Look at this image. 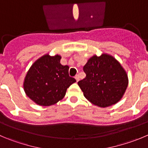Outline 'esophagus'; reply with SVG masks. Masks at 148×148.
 <instances>
[{
	"mask_svg": "<svg viewBox=\"0 0 148 148\" xmlns=\"http://www.w3.org/2000/svg\"><path fill=\"white\" fill-rule=\"evenodd\" d=\"M75 79H76V80H77V82H78L79 80V75L77 74V75L75 76Z\"/></svg>",
	"mask_w": 148,
	"mask_h": 148,
	"instance_id": "esophagus-1",
	"label": "esophagus"
}]
</instances>
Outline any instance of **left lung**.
Returning <instances> with one entry per match:
<instances>
[{
  "label": "left lung",
  "instance_id": "8db88e82",
  "mask_svg": "<svg viewBox=\"0 0 148 148\" xmlns=\"http://www.w3.org/2000/svg\"><path fill=\"white\" fill-rule=\"evenodd\" d=\"M86 77L78 85L94 105L107 107L118 103L125 93L128 79L121 63L112 55H93L84 66Z\"/></svg>",
  "mask_w": 148,
  "mask_h": 148
}]
</instances>
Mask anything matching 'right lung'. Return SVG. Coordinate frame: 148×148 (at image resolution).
Here are the masks:
<instances>
[{"mask_svg":"<svg viewBox=\"0 0 148 148\" xmlns=\"http://www.w3.org/2000/svg\"><path fill=\"white\" fill-rule=\"evenodd\" d=\"M60 55H43L31 66L25 77L26 95L38 105H53L65 96L67 88L76 82L69 77L68 66L60 64Z\"/></svg>","mask_w":148,"mask_h":148,"instance_id":"1","label":"right lung"}]
</instances>
